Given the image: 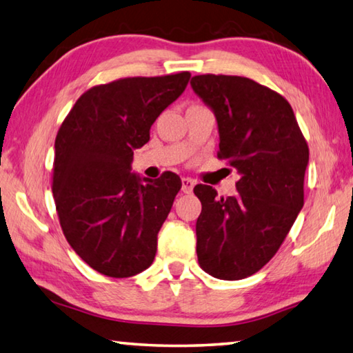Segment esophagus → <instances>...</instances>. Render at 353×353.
I'll use <instances>...</instances> for the list:
<instances>
[{"mask_svg":"<svg viewBox=\"0 0 353 353\" xmlns=\"http://www.w3.org/2000/svg\"><path fill=\"white\" fill-rule=\"evenodd\" d=\"M195 181L190 180V178H181V190L184 194H190L194 190Z\"/></svg>","mask_w":353,"mask_h":353,"instance_id":"1","label":"esophagus"}]
</instances>
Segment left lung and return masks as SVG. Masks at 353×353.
<instances>
[{
  "label": "left lung",
  "mask_w": 353,
  "mask_h": 353,
  "mask_svg": "<svg viewBox=\"0 0 353 353\" xmlns=\"http://www.w3.org/2000/svg\"><path fill=\"white\" fill-rule=\"evenodd\" d=\"M190 86L217 119L219 158L240 175L228 199L206 184L194 189L199 263L217 279H245L271 261L304 206L308 145L292 105L267 86L215 74Z\"/></svg>",
  "instance_id": "left-lung-1"
}]
</instances>
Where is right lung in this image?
I'll use <instances>...</instances> for the list:
<instances>
[{
  "instance_id": "right-lung-1",
  "label": "right lung",
  "mask_w": 353,
  "mask_h": 353,
  "mask_svg": "<svg viewBox=\"0 0 353 353\" xmlns=\"http://www.w3.org/2000/svg\"><path fill=\"white\" fill-rule=\"evenodd\" d=\"M188 71L92 86L55 138L52 194L68 243L92 270L130 277L157 254L158 232L181 189L180 176L132 172L133 150L157 117L186 90Z\"/></svg>"
}]
</instances>
